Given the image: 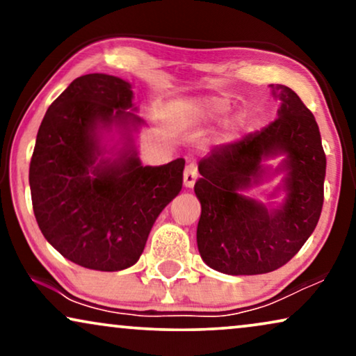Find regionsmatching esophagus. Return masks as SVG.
I'll return each mask as SVG.
<instances>
[{
    "label": "esophagus",
    "mask_w": 356,
    "mask_h": 356,
    "mask_svg": "<svg viewBox=\"0 0 356 356\" xmlns=\"http://www.w3.org/2000/svg\"><path fill=\"white\" fill-rule=\"evenodd\" d=\"M196 178H197V170L194 167L193 163L186 165V168H184V173H183V183L186 188H193L194 183H196Z\"/></svg>",
    "instance_id": "esophagus-1"
}]
</instances>
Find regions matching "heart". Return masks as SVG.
<instances>
[{
	"label": "heart",
	"mask_w": 356,
	"mask_h": 356,
	"mask_svg": "<svg viewBox=\"0 0 356 356\" xmlns=\"http://www.w3.org/2000/svg\"><path fill=\"white\" fill-rule=\"evenodd\" d=\"M175 113L177 118L184 124L189 126H199V124H209L212 121L220 118L230 110V102L225 99H218V97H209V99H197L181 102V104L175 105ZM243 128V118L241 116H235V118L228 121L223 126V129L218 134V139L222 143H228L233 140L238 136Z\"/></svg>",
	"instance_id": "obj_1"
}]
</instances>
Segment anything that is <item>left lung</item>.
Instances as JSON below:
<instances>
[{
    "label": "left lung",
    "instance_id": "8db88e82",
    "mask_svg": "<svg viewBox=\"0 0 356 356\" xmlns=\"http://www.w3.org/2000/svg\"><path fill=\"white\" fill-rule=\"evenodd\" d=\"M270 87L282 102L277 120L213 149L197 167V248L209 267L228 275L267 274L286 264L314 232L323 211L325 154L318 123L293 90ZM275 154L286 159L272 172L264 160ZM280 171L286 173L280 207L266 208L242 194Z\"/></svg>",
    "mask_w": 356,
    "mask_h": 356
}]
</instances>
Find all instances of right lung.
Here are the masks:
<instances>
[{
	"instance_id": "right-lung-1",
	"label": "right lung",
	"mask_w": 356,
	"mask_h": 356,
	"mask_svg": "<svg viewBox=\"0 0 356 356\" xmlns=\"http://www.w3.org/2000/svg\"><path fill=\"white\" fill-rule=\"evenodd\" d=\"M134 110L128 81L95 72L72 81L38 128L29 168L33 213L47 241L87 269L136 264L154 222L181 191L183 159L140 163L133 131L144 121ZM113 127L122 147L106 149L103 133Z\"/></svg>"
}]
</instances>
